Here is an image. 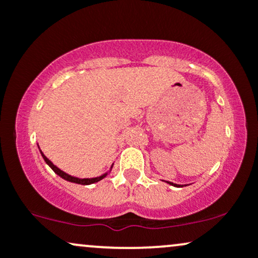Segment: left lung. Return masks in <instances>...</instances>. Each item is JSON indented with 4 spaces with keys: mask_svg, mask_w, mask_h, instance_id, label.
Returning a JSON list of instances; mask_svg holds the SVG:
<instances>
[{
    "mask_svg": "<svg viewBox=\"0 0 258 258\" xmlns=\"http://www.w3.org/2000/svg\"><path fill=\"white\" fill-rule=\"evenodd\" d=\"M170 183V184H172V185H174V186H180V185H178V184H173V183H171V182H168Z\"/></svg>",
    "mask_w": 258,
    "mask_h": 258,
    "instance_id": "left-lung-1",
    "label": "left lung"
}]
</instances>
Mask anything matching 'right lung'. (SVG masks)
<instances>
[{"label":"right lung","instance_id":"1","mask_svg":"<svg viewBox=\"0 0 258 258\" xmlns=\"http://www.w3.org/2000/svg\"><path fill=\"white\" fill-rule=\"evenodd\" d=\"M41 155H42V158L44 159V161H46V164L48 165V166L51 167L52 170L54 171V172L57 173L59 177H61V178H64V179L69 180V182H73V183H78V184H84V185L92 184V183H96V182H98V180L103 179V178H104V177L106 176V174H108V173H104V174H102V176H99V177H96V178H78V177H73V176H70V174L65 173L64 171H61V170H60V168H58L57 166H55V165H53L51 160H48V159H47L46 156H44V154H43L42 152H41Z\"/></svg>","mask_w":258,"mask_h":258}]
</instances>
